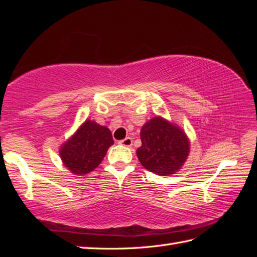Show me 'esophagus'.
Segmentation results:
<instances>
[{
  "instance_id": "1",
  "label": "esophagus",
  "mask_w": 257,
  "mask_h": 257,
  "mask_svg": "<svg viewBox=\"0 0 257 257\" xmlns=\"http://www.w3.org/2000/svg\"><path fill=\"white\" fill-rule=\"evenodd\" d=\"M119 144L124 146V147H132L133 146V139L128 137V138H125L123 140H120Z\"/></svg>"
}]
</instances>
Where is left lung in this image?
Segmentation results:
<instances>
[{
	"mask_svg": "<svg viewBox=\"0 0 257 257\" xmlns=\"http://www.w3.org/2000/svg\"><path fill=\"white\" fill-rule=\"evenodd\" d=\"M137 157L147 170L158 176H172L182 168L190 154V140L184 130L169 120L156 116L140 132Z\"/></svg>",
	"mask_w": 257,
	"mask_h": 257,
	"instance_id": "left-lung-1",
	"label": "left lung"
}]
</instances>
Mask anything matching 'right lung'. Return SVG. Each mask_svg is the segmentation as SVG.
<instances>
[{"label": "right lung", "instance_id": "1", "mask_svg": "<svg viewBox=\"0 0 257 257\" xmlns=\"http://www.w3.org/2000/svg\"><path fill=\"white\" fill-rule=\"evenodd\" d=\"M112 145L110 130L95 120L87 119L59 147V157L64 167L73 174L84 176L100 165Z\"/></svg>", "mask_w": 257, "mask_h": 257}]
</instances>
